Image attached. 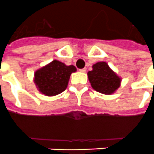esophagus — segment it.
Returning a JSON list of instances; mask_svg holds the SVG:
<instances>
[{
  "instance_id": "esophagus-1",
  "label": "esophagus",
  "mask_w": 154,
  "mask_h": 154,
  "mask_svg": "<svg viewBox=\"0 0 154 154\" xmlns=\"http://www.w3.org/2000/svg\"><path fill=\"white\" fill-rule=\"evenodd\" d=\"M86 68H82V69H80V72H86Z\"/></svg>"
}]
</instances>
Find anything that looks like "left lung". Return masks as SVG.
<instances>
[{"mask_svg": "<svg viewBox=\"0 0 154 154\" xmlns=\"http://www.w3.org/2000/svg\"><path fill=\"white\" fill-rule=\"evenodd\" d=\"M92 68L87 75L92 88L96 91L111 94L119 88L122 79L109 68L107 63L98 62L92 66Z\"/></svg>", "mask_w": 154, "mask_h": 154, "instance_id": "left-lung-1", "label": "left lung"}]
</instances>
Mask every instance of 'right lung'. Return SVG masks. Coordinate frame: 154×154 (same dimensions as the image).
I'll use <instances>...</instances> for the list:
<instances>
[{"mask_svg": "<svg viewBox=\"0 0 154 154\" xmlns=\"http://www.w3.org/2000/svg\"><path fill=\"white\" fill-rule=\"evenodd\" d=\"M76 71L73 65L67 66L59 60H53L35 72L34 83L42 94L54 96L65 91L71 74Z\"/></svg>", "mask_w": 154, "mask_h": 154, "instance_id": "1", "label": "right lung"}]
</instances>
